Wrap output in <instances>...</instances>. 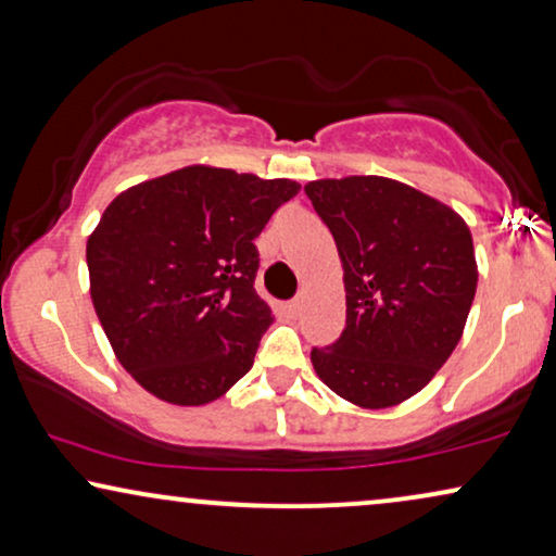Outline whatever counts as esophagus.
<instances>
[{
	"label": "esophagus",
	"instance_id": "obj_1",
	"mask_svg": "<svg viewBox=\"0 0 556 556\" xmlns=\"http://www.w3.org/2000/svg\"><path fill=\"white\" fill-rule=\"evenodd\" d=\"M287 309L292 312V315H300V309H302V296H294V300H289V302H287Z\"/></svg>",
	"mask_w": 556,
	"mask_h": 556
}]
</instances>
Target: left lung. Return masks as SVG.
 I'll return each mask as SVG.
<instances>
[{"label": "left lung", "instance_id": "8db88e82", "mask_svg": "<svg viewBox=\"0 0 556 556\" xmlns=\"http://www.w3.org/2000/svg\"><path fill=\"white\" fill-rule=\"evenodd\" d=\"M345 269V330L312 348L319 380L359 408H390L424 390L458 345L476 256L456 211L382 176L304 186Z\"/></svg>", "mask_w": 556, "mask_h": 556}]
</instances>
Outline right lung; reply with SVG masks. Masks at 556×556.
Wrapping results in <instances>:
<instances>
[{
    "mask_svg": "<svg viewBox=\"0 0 556 556\" xmlns=\"http://www.w3.org/2000/svg\"><path fill=\"white\" fill-rule=\"evenodd\" d=\"M300 191L189 166L115 197L88 239L90 296L121 365L161 401L203 405L254 365L271 325L256 294L260 237Z\"/></svg>",
    "mask_w": 556,
    "mask_h": 556,
    "instance_id": "obj_1",
    "label": "right lung"
}]
</instances>
